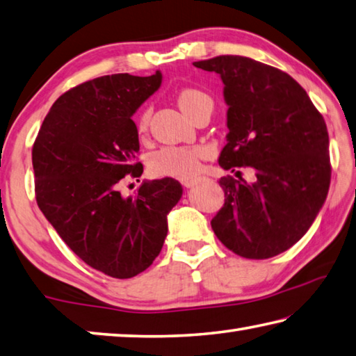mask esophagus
<instances>
[{"mask_svg":"<svg viewBox=\"0 0 356 356\" xmlns=\"http://www.w3.org/2000/svg\"><path fill=\"white\" fill-rule=\"evenodd\" d=\"M198 181H200V179H184L183 186L184 188H194L195 184H198Z\"/></svg>","mask_w":356,"mask_h":356,"instance_id":"1","label":"esophagus"}]
</instances>
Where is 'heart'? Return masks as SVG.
Wrapping results in <instances>:
<instances>
[{"mask_svg": "<svg viewBox=\"0 0 356 356\" xmlns=\"http://www.w3.org/2000/svg\"><path fill=\"white\" fill-rule=\"evenodd\" d=\"M211 104V98L197 89H184L178 95V106L184 115L191 117L200 106ZM148 124V111H142L137 118V129L145 131ZM207 158V149L200 145L192 147H165L149 156V170L161 177L191 178L200 168L202 159Z\"/></svg>", "mask_w": 356, "mask_h": 356, "instance_id": "heart-1", "label": "heart"}]
</instances>
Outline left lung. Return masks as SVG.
<instances>
[{
	"mask_svg": "<svg viewBox=\"0 0 356 356\" xmlns=\"http://www.w3.org/2000/svg\"><path fill=\"white\" fill-rule=\"evenodd\" d=\"M223 83L227 145L219 165L250 167L254 181L220 178L225 204L211 220L229 250L272 258L303 238L330 188L328 131L303 87L288 73L244 56L194 62Z\"/></svg>",
	"mask_w": 356,
	"mask_h": 356,
	"instance_id": "1",
	"label": "left lung"
}]
</instances>
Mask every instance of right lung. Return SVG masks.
Returning a JSON list of instances; mask_svg holds the SVG:
<instances>
[{
    "mask_svg": "<svg viewBox=\"0 0 356 356\" xmlns=\"http://www.w3.org/2000/svg\"><path fill=\"white\" fill-rule=\"evenodd\" d=\"M162 73L108 74L56 99L33 147L35 198L62 241L93 269L131 278L153 264L183 195L177 179L142 181L133 197L117 184L140 177L139 133L131 120L159 89Z\"/></svg>",
    "mask_w": 356,
    "mask_h": 356,
    "instance_id": "add662e5",
    "label": "right lung"
}]
</instances>
